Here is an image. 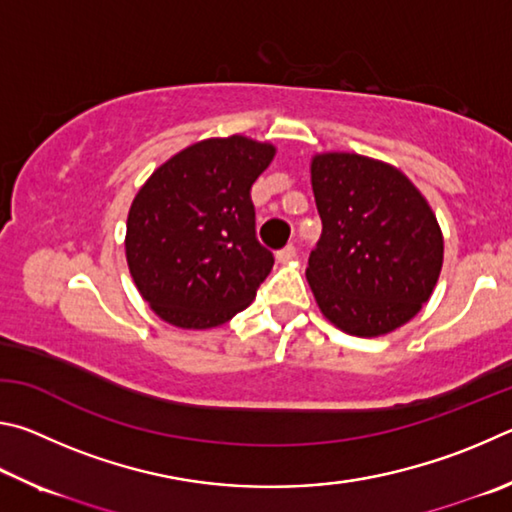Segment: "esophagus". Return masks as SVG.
I'll return each instance as SVG.
<instances>
[{
	"mask_svg": "<svg viewBox=\"0 0 512 512\" xmlns=\"http://www.w3.org/2000/svg\"><path fill=\"white\" fill-rule=\"evenodd\" d=\"M294 256H297V247H294V245H285L283 249L276 251V258H279L281 263H288V261H292Z\"/></svg>",
	"mask_w": 512,
	"mask_h": 512,
	"instance_id": "34e87169",
	"label": "esophagus"
}]
</instances>
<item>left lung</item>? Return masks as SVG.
I'll use <instances>...</instances> for the list:
<instances>
[{
	"label": "left lung",
	"mask_w": 512,
	"mask_h": 512,
	"mask_svg": "<svg viewBox=\"0 0 512 512\" xmlns=\"http://www.w3.org/2000/svg\"><path fill=\"white\" fill-rule=\"evenodd\" d=\"M312 191L321 236L306 276L324 315L357 337H378L416 315L443 265V236L416 186L360 155H317Z\"/></svg>",
	"instance_id": "8db88e82"
}]
</instances>
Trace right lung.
<instances>
[{
    "label": "right lung",
    "instance_id": "1",
    "mask_svg": "<svg viewBox=\"0 0 512 512\" xmlns=\"http://www.w3.org/2000/svg\"><path fill=\"white\" fill-rule=\"evenodd\" d=\"M274 148L245 137L206 139L159 166L128 215L130 274L168 324L213 328L245 310L272 272L256 238L251 184Z\"/></svg>",
    "mask_w": 512,
    "mask_h": 512
}]
</instances>
